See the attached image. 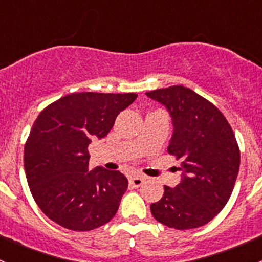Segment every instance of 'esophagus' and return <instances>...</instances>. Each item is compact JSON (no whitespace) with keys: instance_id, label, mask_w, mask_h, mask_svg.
<instances>
[{"instance_id":"34e87169","label":"esophagus","mask_w":262,"mask_h":262,"mask_svg":"<svg viewBox=\"0 0 262 262\" xmlns=\"http://www.w3.org/2000/svg\"><path fill=\"white\" fill-rule=\"evenodd\" d=\"M144 181H146V178L142 175H134V176H130V178H129V184L133 185L134 187L142 186Z\"/></svg>"}]
</instances>
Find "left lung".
Returning <instances> with one entry per match:
<instances>
[{
    "mask_svg": "<svg viewBox=\"0 0 262 262\" xmlns=\"http://www.w3.org/2000/svg\"><path fill=\"white\" fill-rule=\"evenodd\" d=\"M146 95L170 113L173 133L167 152L182 161L181 182L165 186L150 212L170 228L204 226L226 207L236 184L239 148L233 130L218 107L181 84Z\"/></svg>",
    "mask_w": 262,
    "mask_h": 262,
    "instance_id": "left-lung-1",
    "label": "left lung"
}]
</instances>
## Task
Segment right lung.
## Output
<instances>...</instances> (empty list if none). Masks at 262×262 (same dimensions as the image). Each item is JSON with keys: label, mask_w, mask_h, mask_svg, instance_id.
Listing matches in <instances>:
<instances>
[{"label": "right lung", "mask_w": 262, "mask_h": 262, "mask_svg": "<svg viewBox=\"0 0 262 262\" xmlns=\"http://www.w3.org/2000/svg\"><path fill=\"white\" fill-rule=\"evenodd\" d=\"M137 94L77 92L48 105L24 149L26 179L41 212L71 231L104 226L118 212L128 180L119 171H89L91 138H104Z\"/></svg>", "instance_id": "obj_1"}]
</instances>
